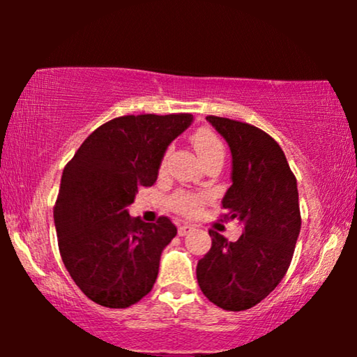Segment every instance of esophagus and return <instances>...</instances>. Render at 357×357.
I'll use <instances>...</instances> for the list:
<instances>
[{"mask_svg":"<svg viewBox=\"0 0 357 357\" xmlns=\"http://www.w3.org/2000/svg\"><path fill=\"white\" fill-rule=\"evenodd\" d=\"M193 231H195V227L190 226V224H182V226H178V236H180V237L187 236V234L193 232Z\"/></svg>","mask_w":357,"mask_h":357,"instance_id":"1","label":"esophagus"}]
</instances>
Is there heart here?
I'll return each mask as SVG.
<instances>
[{
	"mask_svg": "<svg viewBox=\"0 0 357 357\" xmlns=\"http://www.w3.org/2000/svg\"><path fill=\"white\" fill-rule=\"evenodd\" d=\"M192 143L195 146V149H197V153L203 164L214 158L224 159V155H226L224 143L216 133H213L211 130H198L197 133L192 136ZM167 155L169 153H165L162 162H160V169H164ZM206 202H208V195L180 190V192L174 193L172 197H170L169 206L172 208L175 213H178L180 216L195 218L198 216L199 211H202V208L206 204Z\"/></svg>",
	"mask_w": 357,
	"mask_h": 357,
	"instance_id": "b5f03b06",
	"label": "heart"
}]
</instances>
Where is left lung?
Returning a JSON list of instances; mask_svg holds the SVG:
<instances>
[{
  "mask_svg": "<svg viewBox=\"0 0 357 357\" xmlns=\"http://www.w3.org/2000/svg\"><path fill=\"white\" fill-rule=\"evenodd\" d=\"M206 120L232 153V185L222 199L227 214L243 222L237 242L209 231L211 248L198 261L199 289L224 310L241 312L261 302L284 278L301 232L296 175L280 144L243 121Z\"/></svg>",
  "mask_w": 357,
  "mask_h": 357,
  "instance_id": "1",
  "label": "left lung"
}]
</instances>
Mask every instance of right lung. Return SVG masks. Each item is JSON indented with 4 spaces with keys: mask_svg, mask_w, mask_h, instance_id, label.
<instances>
[{
    "mask_svg": "<svg viewBox=\"0 0 357 357\" xmlns=\"http://www.w3.org/2000/svg\"><path fill=\"white\" fill-rule=\"evenodd\" d=\"M192 120V114L119 116L92 131L63 170L53 208L58 248L73 281L96 304L126 309L153 289L177 227L165 216L143 222L126 206L155 183L165 149Z\"/></svg>",
    "mask_w": 357,
    "mask_h": 357,
    "instance_id": "right-lung-1",
    "label": "right lung"
}]
</instances>
